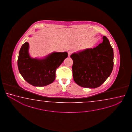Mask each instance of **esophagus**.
Instances as JSON below:
<instances>
[{
	"label": "esophagus",
	"instance_id": "34e87169",
	"mask_svg": "<svg viewBox=\"0 0 132 132\" xmlns=\"http://www.w3.org/2000/svg\"><path fill=\"white\" fill-rule=\"evenodd\" d=\"M72 54V52L71 51H68V56L69 57H70V55Z\"/></svg>",
	"mask_w": 132,
	"mask_h": 132
}]
</instances>
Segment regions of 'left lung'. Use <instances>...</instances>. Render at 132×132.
Returning <instances> with one entry per match:
<instances>
[{
  "label": "left lung",
  "instance_id": "1",
  "mask_svg": "<svg viewBox=\"0 0 132 132\" xmlns=\"http://www.w3.org/2000/svg\"><path fill=\"white\" fill-rule=\"evenodd\" d=\"M103 43L71 55L74 81L81 87L96 88L110 76L114 65V52L109 40L104 36Z\"/></svg>",
  "mask_w": 132,
  "mask_h": 132
}]
</instances>
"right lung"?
<instances>
[{
  "mask_svg": "<svg viewBox=\"0 0 132 132\" xmlns=\"http://www.w3.org/2000/svg\"><path fill=\"white\" fill-rule=\"evenodd\" d=\"M29 43H24L20 48L18 65L21 75L29 84L44 86L55 79V72L65 59L67 52H53L43 59L32 58L29 54Z\"/></svg>",
  "mask_w": 132,
  "mask_h": 132,
  "instance_id": "obj_1",
  "label": "right lung"
}]
</instances>
